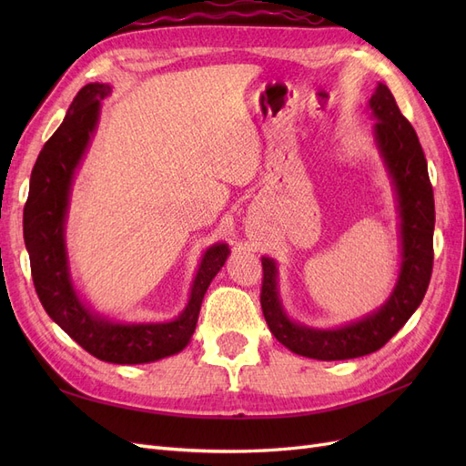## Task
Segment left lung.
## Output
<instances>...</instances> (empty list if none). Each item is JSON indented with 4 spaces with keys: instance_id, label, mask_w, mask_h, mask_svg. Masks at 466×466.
I'll return each mask as SVG.
<instances>
[{
    "instance_id": "left-lung-1",
    "label": "left lung",
    "mask_w": 466,
    "mask_h": 466,
    "mask_svg": "<svg viewBox=\"0 0 466 466\" xmlns=\"http://www.w3.org/2000/svg\"><path fill=\"white\" fill-rule=\"evenodd\" d=\"M373 139L390 178L399 211L400 266L387 301L365 317L332 329L309 327L293 320L281 303L278 262L262 257V313L279 344L303 358L336 361L361 358L383 348L414 315L430 286L433 266L435 206L426 155L420 139L397 106L385 83L377 87L368 105Z\"/></svg>"
}]
</instances>
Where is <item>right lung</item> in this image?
Listing matches in <instances>:
<instances>
[{
	"label": "right lung",
	"instance_id": "obj_1",
	"mask_svg": "<svg viewBox=\"0 0 466 466\" xmlns=\"http://www.w3.org/2000/svg\"><path fill=\"white\" fill-rule=\"evenodd\" d=\"M108 83L83 87L60 128L38 153L23 211V237L33 281L48 317L101 361L118 365L151 363L185 350L196 330L204 295L229 257L228 243L209 245L192 279L185 309L171 320H118L96 313L81 298L69 268L66 228L77 168L86 157L101 116Z\"/></svg>",
	"mask_w": 466,
	"mask_h": 466
}]
</instances>
